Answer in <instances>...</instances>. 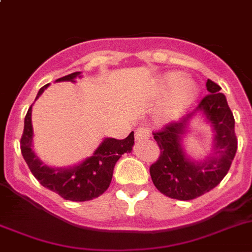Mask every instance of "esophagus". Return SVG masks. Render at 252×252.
<instances>
[{
  "instance_id": "obj_1",
  "label": "esophagus",
  "mask_w": 252,
  "mask_h": 252,
  "mask_svg": "<svg viewBox=\"0 0 252 252\" xmlns=\"http://www.w3.org/2000/svg\"><path fill=\"white\" fill-rule=\"evenodd\" d=\"M151 137V134H149V130L146 128H138L137 130H135V134H134V138L137 142H142V140H146L148 139V138Z\"/></svg>"
}]
</instances>
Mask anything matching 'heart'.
Returning <instances> with one entry per match:
<instances>
[{
	"instance_id": "heart-1",
	"label": "heart",
	"mask_w": 252,
	"mask_h": 252,
	"mask_svg": "<svg viewBox=\"0 0 252 252\" xmlns=\"http://www.w3.org/2000/svg\"><path fill=\"white\" fill-rule=\"evenodd\" d=\"M156 93L159 96L169 94L160 106L159 117L163 121H174L193 105L199 96V87L193 79L169 71L158 79Z\"/></svg>"
}]
</instances>
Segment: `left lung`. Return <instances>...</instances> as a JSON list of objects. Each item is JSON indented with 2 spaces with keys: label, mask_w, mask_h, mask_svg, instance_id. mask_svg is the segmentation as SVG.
Segmentation results:
<instances>
[{
  "label": "left lung",
  "mask_w": 252,
  "mask_h": 252,
  "mask_svg": "<svg viewBox=\"0 0 252 252\" xmlns=\"http://www.w3.org/2000/svg\"><path fill=\"white\" fill-rule=\"evenodd\" d=\"M206 88L210 94L193 112L154 133L160 156L149 172L158 191L171 198L187 201L211 191L227 174L236 154L235 119L226 96L220 93V85L210 79ZM196 116L210 124L214 133L213 151L203 160L192 158L184 148L190 122Z\"/></svg>",
  "instance_id": "8db88e82"
}]
</instances>
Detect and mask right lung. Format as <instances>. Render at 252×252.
Here are the masks:
<instances>
[{
    "instance_id": "right-lung-1",
    "label": "right lung",
    "mask_w": 252,
    "mask_h": 252,
    "mask_svg": "<svg viewBox=\"0 0 252 252\" xmlns=\"http://www.w3.org/2000/svg\"><path fill=\"white\" fill-rule=\"evenodd\" d=\"M76 78H81L80 71L63 76L55 83H75ZM49 85L50 84H46L38 90L35 100L40 98V95ZM31 114L32 105L25 117L24 134L21 138V153L25 162L27 163L36 180L45 188L69 201L84 202L103 194L112 182L113 171L122 154L130 153L134 146V131H131L126 139L104 138L94 153L78 164L69 167H50L36 156L32 149L33 128Z\"/></svg>"
}]
</instances>
